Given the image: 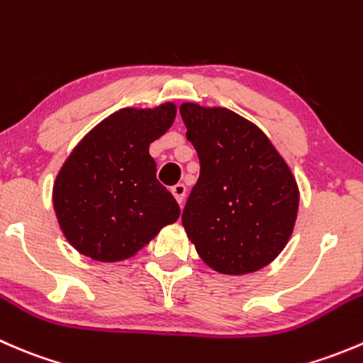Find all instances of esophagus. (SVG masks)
<instances>
[{"label": "esophagus", "mask_w": 363, "mask_h": 363, "mask_svg": "<svg viewBox=\"0 0 363 363\" xmlns=\"http://www.w3.org/2000/svg\"><path fill=\"white\" fill-rule=\"evenodd\" d=\"M172 195L175 196V200H177L179 205H182V202H184V196H186V186L175 184L174 188H172Z\"/></svg>", "instance_id": "obj_1"}]
</instances>
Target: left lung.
Masks as SVG:
<instances>
[{
    "instance_id": "obj_1",
    "label": "left lung",
    "mask_w": 363,
    "mask_h": 363,
    "mask_svg": "<svg viewBox=\"0 0 363 363\" xmlns=\"http://www.w3.org/2000/svg\"><path fill=\"white\" fill-rule=\"evenodd\" d=\"M179 112L200 160V177L182 212L188 239L219 274L263 269L295 228L300 193L291 168L269 137L239 113L193 101Z\"/></svg>"
}]
</instances>
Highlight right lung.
Instances as JSON below:
<instances>
[{
  "instance_id": "1",
  "label": "right lung",
  "mask_w": 363,
  "mask_h": 363,
  "mask_svg": "<svg viewBox=\"0 0 363 363\" xmlns=\"http://www.w3.org/2000/svg\"><path fill=\"white\" fill-rule=\"evenodd\" d=\"M177 113L172 101L155 108H121L75 145L52 188L57 223L69 246L105 263L137 255L181 216L156 179L149 145Z\"/></svg>"
}]
</instances>
